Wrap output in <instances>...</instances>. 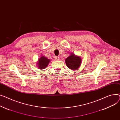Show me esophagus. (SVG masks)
<instances>
[{
	"label": "esophagus",
	"instance_id": "34e87169",
	"mask_svg": "<svg viewBox=\"0 0 120 120\" xmlns=\"http://www.w3.org/2000/svg\"><path fill=\"white\" fill-rule=\"evenodd\" d=\"M55 60H56L58 61V60H60V58H59V57H55Z\"/></svg>",
	"mask_w": 120,
	"mask_h": 120
}]
</instances>
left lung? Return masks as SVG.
<instances>
[{
  "label": "left lung",
  "mask_w": 120,
  "mask_h": 120,
  "mask_svg": "<svg viewBox=\"0 0 120 120\" xmlns=\"http://www.w3.org/2000/svg\"><path fill=\"white\" fill-rule=\"evenodd\" d=\"M65 62L69 69L75 71L79 68L82 63V59L79 56L73 53L70 54V55L65 59Z\"/></svg>",
  "instance_id": "left-lung-1"
}]
</instances>
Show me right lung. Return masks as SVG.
<instances>
[{"label": "right lung", "mask_w": 120, "mask_h": 120, "mask_svg": "<svg viewBox=\"0 0 120 120\" xmlns=\"http://www.w3.org/2000/svg\"><path fill=\"white\" fill-rule=\"evenodd\" d=\"M50 61L51 60L50 59H48L46 57H45V56H42L41 58L38 59L37 63L38 66L37 67L40 69H44L47 67Z\"/></svg>", "instance_id": "obj_1"}]
</instances>
